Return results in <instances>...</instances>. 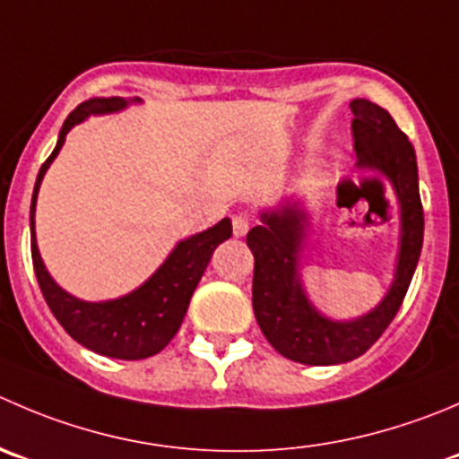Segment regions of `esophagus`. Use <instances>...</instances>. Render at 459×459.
I'll return each mask as SVG.
<instances>
[{
	"label": "esophagus",
	"mask_w": 459,
	"mask_h": 459,
	"mask_svg": "<svg viewBox=\"0 0 459 459\" xmlns=\"http://www.w3.org/2000/svg\"><path fill=\"white\" fill-rule=\"evenodd\" d=\"M248 226H251V221H248L247 215H235L233 217V235H235V238H244V235L248 233Z\"/></svg>",
	"instance_id": "34e87169"
}]
</instances>
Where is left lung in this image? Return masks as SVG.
I'll list each match as a JSON object with an SVG mask.
<instances>
[{"instance_id":"left-lung-1","label":"left lung","mask_w":459,"mask_h":459,"mask_svg":"<svg viewBox=\"0 0 459 459\" xmlns=\"http://www.w3.org/2000/svg\"><path fill=\"white\" fill-rule=\"evenodd\" d=\"M352 134L357 166L385 177L399 204V251L394 278L379 305L359 318L336 320L309 300L302 284L300 257L311 220L305 204L287 197L260 212V226L248 230L247 244L255 257L253 311L275 352L302 366H338L366 354L402 307L424 242L415 148L384 107L357 98ZM379 184V181H377Z\"/></svg>"}]
</instances>
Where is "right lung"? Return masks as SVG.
Returning a JSON list of instances; mask_svg holds the SVG:
<instances>
[{"label": "right lung", "mask_w": 459, "mask_h": 459, "mask_svg": "<svg viewBox=\"0 0 459 459\" xmlns=\"http://www.w3.org/2000/svg\"><path fill=\"white\" fill-rule=\"evenodd\" d=\"M132 102H141V98L111 96L89 98L80 102L66 117L57 134L56 150L39 168L33 199H30V255H33L35 275H38L48 309L65 327V332L80 345L102 357L123 359V361L154 357L175 338L188 311L190 298L211 262L212 251L233 235V224L229 217H224L211 229L181 239L172 248L170 255L163 260V264L141 287L111 300H82V298L71 296L51 278L39 255L38 239H35V204H38L39 184L65 145L71 127L80 126L89 117L117 114Z\"/></svg>", "instance_id": "obj_1"}]
</instances>
